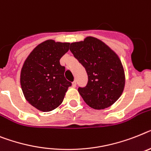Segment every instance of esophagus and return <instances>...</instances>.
Masks as SVG:
<instances>
[{
    "label": "esophagus",
    "mask_w": 151,
    "mask_h": 151,
    "mask_svg": "<svg viewBox=\"0 0 151 151\" xmlns=\"http://www.w3.org/2000/svg\"><path fill=\"white\" fill-rule=\"evenodd\" d=\"M76 86H77V83H76V81H74L72 82V87H76Z\"/></svg>",
    "instance_id": "1"
}]
</instances>
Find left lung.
I'll use <instances>...</instances> for the list:
<instances>
[{"label":"left lung","mask_w":151,"mask_h":151,"mask_svg":"<svg viewBox=\"0 0 151 151\" xmlns=\"http://www.w3.org/2000/svg\"><path fill=\"white\" fill-rule=\"evenodd\" d=\"M70 50L88 76L87 85L78 87L85 103L101 110L117 101L124 88L125 77L122 64L114 52L92 37L70 44Z\"/></svg>","instance_id":"1"}]
</instances>
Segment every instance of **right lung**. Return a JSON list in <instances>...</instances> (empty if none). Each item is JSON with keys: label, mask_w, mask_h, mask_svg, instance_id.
Masks as SVG:
<instances>
[{"label": "right lung", "mask_w": 151, "mask_h": 151, "mask_svg": "<svg viewBox=\"0 0 151 151\" xmlns=\"http://www.w3.org/2000/svg\"><path fill=\"white\" fill-rule=\"evenodd\" d=\"M69 45L46 40L32 50L23 65L21 89L27 101L40 111L48 112L57 108L71 86L64 77L65 67L60 64Z\"/></svg>", "instance_id": "1"}]
</instances>
